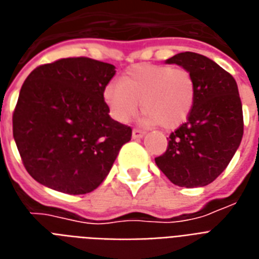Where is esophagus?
I'll list each match as a JSON object with an SVG mask.
<instances>
[{
    "label": "esophagus",
    "mask_w": 259,
    "mask_h": 259,
    "mask_svg": "<svg viewBox=\"0 0 259 259\" xmlns=\"http://www.w3.org/2000/svg\"><path fill=\"white\" fill-rule=\"evenodd\" d=\"M145 137V132L141 131V130H134L132 131V138L134 139H141V138Z\"/></svg>",
    "instance_id": "obj_1"
}]
</instances>
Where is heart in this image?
Instances as JSON below:
<instances>
[{
  "label": "heart",
  "instance_id": "1",
  "mask_svg": "<svg viewBox=\"0 0 259 259\" xmlns=\"http://www.w3.org/2000/svg\"><path fill=\"white\" fill-rule=\"evenodd\" d=\"M194 81L188 70L167 65H138L128 70L120 82L103 90V101L110 116L128 122L141 106V122L146 127L161 124L165 130L179 127L193 109Z\"/></svg>",
  "mask_w": 259,
  "mask_h": 259
}]
</instances>
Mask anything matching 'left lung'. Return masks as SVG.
Returning a JSON list of instances; mask_svg holds the SVG:
<instances>
[{"mask_svg":"<svg viewBox=\"0 0 259 259\" xmlns=\"http://www.w3.org/2000/svg\"><path fill=\"white\" fill-rule=\"evenodd\" d=\"M165 63L189 71L196 96L188 121L169 135L168 148L154 161L174 185L207 186L224 172L240 146L244 125L237 84L200 54L181 52Z\"/></svg>","mask_w":259,"mask_h":259,"instance_id":"8db88e82","label":"left lung"}]
</instances>
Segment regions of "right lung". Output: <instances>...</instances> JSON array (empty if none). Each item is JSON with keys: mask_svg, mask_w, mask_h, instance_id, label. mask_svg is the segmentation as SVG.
<instances>
[{"mask_svg": "<svg viewBox=\"0 0 259 259\" xmlns=\"http://www.w3.org/2000/svg\"><path fill=\"white\" fill-rule=\"evenodd\" d=\"M116 74L110 63L66 58L34 69L13 113V139L38 184L85 194L106 178L132 130L114 121L103 90Z\"/></svg>", "mask_w": 259, "mask_h": 259, "instance_id": "add662e5", "label": "right lung"}]
</instances>
